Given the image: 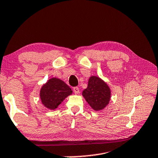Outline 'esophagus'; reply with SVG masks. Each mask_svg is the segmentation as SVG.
Returning a JSON list of instances; mask_svg holds the SVG:
<instances>
[{"mask_svg": "<svg viewBox=\"0 0 158 158\" xmlns=\"http://www.w3.org/2000/svg\"><path fill=\"white\" fill-rule=\"evenodd\" d=\"M73 90H74V94H78L79 93V89L78 88V87H74V88H73Z\"/></svg>", "mask_w": 158, "mask_h": 158, "instance_id": "obj_1", "label": "esophagus"}]
</instances>
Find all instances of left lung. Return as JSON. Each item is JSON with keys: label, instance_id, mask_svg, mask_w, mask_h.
<instances>
[{"label": "left lung", "instance_id": "left-lung-1", "mask_svg": "<svg viewBox=\"0 0 158 158\" xmlns=\"http://www.w3.org/2000/svg\"><path fill=\"white\" fill-rule=\"evenodd\" d=\"M82 95L89 106L94 110L104 109L110 100L111 91L106 82L96 76L89 78L88 86L82 92Z\"/></svg>", "mask_w": 158, "mask_h": 158}]
</instances>
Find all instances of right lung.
Instances as JSON below:
<instances>
[{"instance_id": "add662e5", "label": "right lung", "mask_w": 158, "mask_h": 158, "mask_svg": "<svg viewBox=\"0 0 158 158\" xmlns=\"http://www.w3.org/2000/svg\"><path fill=\"white\" fill-rule=\"evenodd\" d=\"M72 93V89L63 81L52 78L42 86L40 98L45 107L50 110H55Z\"/></svg>"}]
</instances>
